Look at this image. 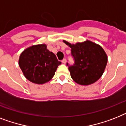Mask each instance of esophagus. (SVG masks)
Returning <instances> with one entry per match:
<instances>
[{
    "mask_svg": "<svg viewBox=\"0 0 126 126\" xmlns=\"http://www.w3.org/2000/svg\"><path fill=\"white\" fill-rule=\"evenodd\" d=\"M62 63H64V64H65V63H66V59H63V60H62Z\"/></svg>",
    "mask_w": 126,
    "mask_h": 126,
    "instance_id": "obj_1",
    "label": "esophagus"
}]
</instances>
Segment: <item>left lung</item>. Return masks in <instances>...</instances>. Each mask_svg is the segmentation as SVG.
<instances>
[{"mask_svg":"<svg viewBox=\"0 0 126 126\" xmlns=\"http://www.w3.org/2000/svg\"><path fill=\"white\" fill-rule=\"evenodd\" d=\"M63 42L71 48L74 59V64L68 66L72 79L81 85H91L98 80L107 63V56L103 48L89 40L76 44L65 40Z\"/></svg>","mask_w":126,"mask_h":126,"instance_id":"obj_1","label":"left lung"}]
</instances>
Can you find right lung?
<instances>
[{"label": "right lung", "instance_id": "right-lung-1", "mask_svg": "<svg viewBox=\"0 0 126 126\" xmlns=\"http://www.w3.org/2000/svg\"><path fill=\"white\" fill-rule=\"evenodd\" d=\"M47 47L45 44L31 46L25 49L19 57V65L24 76L36 84L49 81L61 64Z\"/></svg>", "mask_w": 126, "mask_h": 126}]
</instances>
